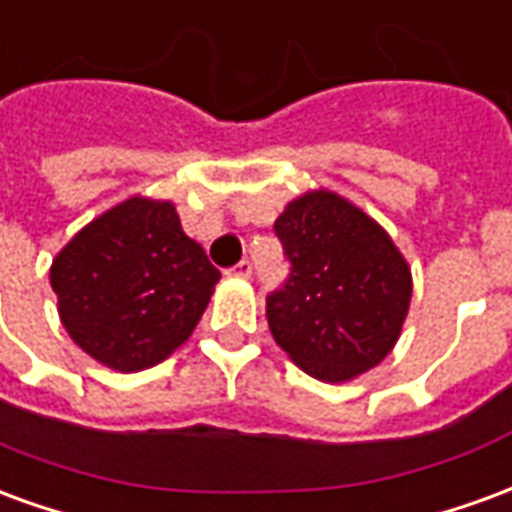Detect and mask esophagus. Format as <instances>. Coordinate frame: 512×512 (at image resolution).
Returning <instances> with one entry per match:
<instances>
[{"mask_svg": "<svg viewBox=\"0 0 512 512\" xmlns=\"http://www.w3.org/2000/svg\"><path fill=\"white\" fill-rule=\"evenodd\" d=\"M233 274H235V277H252V263H249V260H241V263H235Z\"/></svg>", "mask_w": 512, "mask_h": 512, "instance_id": "1", "label": "esophagus"}]
</instances>
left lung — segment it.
Returning <instances> with one entry per match:
<instances>
[{"instance_id":"1","label":"left lung","mask_w":512,"mask_h":512,"mask_svg":"<svg viewBox=\"0 0 512 512\" xmlns=\"http://www.w3.org/2000/svg\"><path fill=\"white\" fill-rule=\"evenodd\" d=\"M288 279L266 296L271 334L321 381L376 367L400 337L411 271L392 238L332 191H307L274 222Z\"/></svg>"}]
</instances>
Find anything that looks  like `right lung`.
Wrapping results in <instances>:
<instances>
[{
  "label": "right lung",
  "instance_id": "right-lung-1",
  "mask_svg": "<svg viewBox=\"0 0 512 512\" xmlns=\"http://www.w3.org/2000/svg\"><path fill=\"white\" fill-rule=\"evenodd\" d=\"M219 277L175 205L142 197L87 224L51 266L71 340L120 373L158 365L186 343Z\"/></svg>",
  "mask_w": 512,
  "mask_h": 512
}]
</instances>
